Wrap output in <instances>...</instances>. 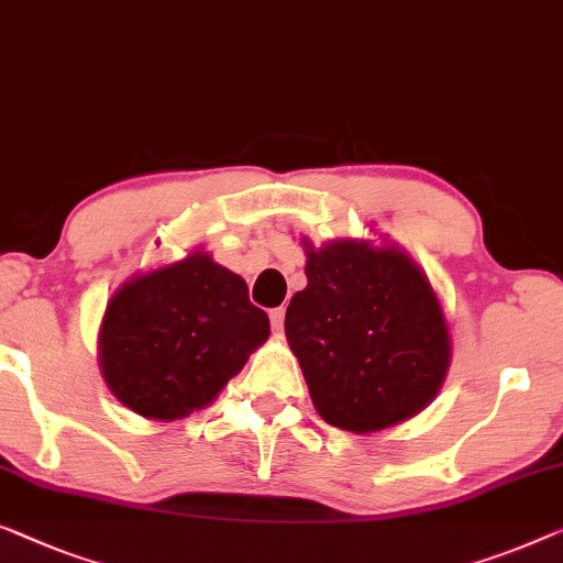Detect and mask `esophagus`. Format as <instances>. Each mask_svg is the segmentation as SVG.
I'll list each match as a JSON object with an SVG mask.
<instances>
[{
    "label": "esophagus",
    "instance_id": "esophagus-1",
    "mask_svg": "<svg viewBox=\"0 0 563 563\" xmlns=\"http://www.w3.org/2000/svg\"><path fill=\"white\" fill-rule=\"evenodd\" d=\"M268 320H272L274 332H282V328H284V307L272 309V312H268Z\"/></svg>",
    "mask_w": 563,
    "mask_h": 563
}]
</instances>
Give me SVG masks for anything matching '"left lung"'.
Masks as SVG:
<instances>
[{"label": "left lung", "instance_id": "8db88e82", "mask_svg": "<svg viewBox=\"0 0 563 563\" xmlns=\"http://www.w3.org/2000/svg\"><path fill=\"white\" fill-rule=\"evenodd\" d=\"M307 287L284 330L320 417L371 434L417 417L442 388L452 342L427 274L396 243L305 239Z\"/></svg>", "mask_w": 563, "mask_h": 563}]
</instances>
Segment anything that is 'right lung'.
<instances>
[{
    "label": "right lung",
    "instance_id": "add662e5",
    "mask_svg": "<svg viewBox=\"0 0 563 563\" xmlns=\"http://www.w3.org/2000/svg\"><path fill=\"white\" fill-rule=\"evenodd\" d=\"M268 338V317L239 274L206 251L121 284L106 307V386L146 419L190 417L221 394Z\"/></svg>",
    "mask_w": 563,
    "mask_h": 563
}]
</instances>
